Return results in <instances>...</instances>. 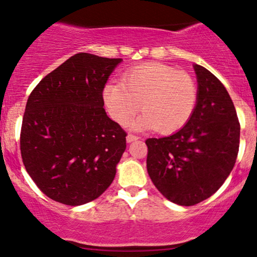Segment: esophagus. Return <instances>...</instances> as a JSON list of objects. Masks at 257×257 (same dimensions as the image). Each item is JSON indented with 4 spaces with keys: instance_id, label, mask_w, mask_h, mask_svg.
I'll list each match as a JSON object with an SVG mask.
<instances>
[{
    "instance_id": "obj_1",
    "label": "esophagus",
    "mask_w": 257,
    "mask_h": 257,
    "mask_svg": "<svg viewBox=\"0 0 257 257\" xmlns=\"http://www.w3.org/2000/svg\"><path fill=\"white\" fill-rule=\"evenodd\" d=\"M137 135H133V134H128L126 135V143H133V141H137L138 140Z\"/></svg>"
}]
</instances>
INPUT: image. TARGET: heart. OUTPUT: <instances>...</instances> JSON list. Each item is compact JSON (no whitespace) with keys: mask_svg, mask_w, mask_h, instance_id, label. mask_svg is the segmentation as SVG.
Here are the masks:
<instances>
[{"mask_svg":"<svg viewBox=\"0 0 257 257\" xmlns=\"http://www.w3.org/2000/svg\"><path fill=\"white\" fill-rule=\"evenodd\" d=\"M108 116L124 125L137 112L144 113L134 129L173 134L187 124L196 110L198 89L187 73L159 63L144 64L124 73L122 82H108L102 90Z\"/></svg>","mask_w":257,"mask_h":257,"instance_id":"1","label":"heart"}]
</instances>
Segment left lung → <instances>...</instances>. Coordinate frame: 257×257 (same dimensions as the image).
Instances as JSON below:
<instances>
[{
	"label": "left lung",
	"instance_id": "left-lung-1",
	"mask_svg": "<svg viewBox=\"0 0 257 257\" xmlns=\"http://www.w3.org/2000/svg\"><path fill=\"white\" fill-rule=\"evenodd\" d=\"M198 101L184 128L147 145V173L157 190L179 205L209 198L222 186L239 151L240 124L223 84L205 67L194 65Z\"/></svg>",
	"mask_w": 257,
	"mask_h": 257
}]
</instances>
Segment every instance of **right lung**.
<instances>
[{"instance_id": "1", "label": "right lung", "mask_w": 257, "mask_h": 257, "mask_svg": "<svg viewBox=\"0 0 257 257\" xmlns=\"http://www.w3.org/2000/svg\"><path fill=\"white\" fill-rule=\"evenodd\" d=\"M120 61L78 53L29 96L20 132L23 163L55 202L85 204L113 181L126 133L106 114L102 90Z\"/></svg>"}]
</instances>
